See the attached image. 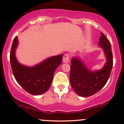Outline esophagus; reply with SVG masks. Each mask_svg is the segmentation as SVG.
Listing matches in <instances>:
<instances>
[{
	"label": "esophagus",
	"instance_id": "1",
	"mask_svg": "<svg viewBox=\"0 0 124 124\" xmlns=\"http://www.w3.org/2000/svg\"><path fill=\"white\" fill-rule=\"evenodd\" d=\"M70 62V56L69 54H65L63 57V63H68Z\"/></svg>",
	"mask_w": 124,
	"mask_h": 124
}]
</instances>
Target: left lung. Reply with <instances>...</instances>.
<instances>
[{
  "instance_id": "obj_1",
  "label": "left lung",
  "mask_w": 124,
  "mask_h": 124,
  "mask_svg": "<svg viewBox=\"0 0 124 124\" xmlns=\"http://www.w3.org/2000/svg\"><path fill=\"white\" fill-rule=\"evenodd\" d=\"M98 47L103 50L106 61L100 70H92L82 61L79 55L71 59L70 80L72 89L77 95L87 97L101 89L108 81L113 67V56L110 41L101 32Z\"/></svg>"
}]
</instances>
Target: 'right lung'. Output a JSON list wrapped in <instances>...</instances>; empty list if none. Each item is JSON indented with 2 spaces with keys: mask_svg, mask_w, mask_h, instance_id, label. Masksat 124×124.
I'll use <instances>...</instances> for the list:
<instances>
[{
  "mask_svg": "<svg viewBox=\"0 0 124 124\" xmlns=\"http://www.w3.org/2000/svg\"><path fill=\"white\" fill-rule=\"evenodd\" d=\"M18 37L14 39L10 53V62L17 83L33 95L43 94L50 87L56 68L61 64L63 54L52 56L35 65L27 66L18 62L16 56Z\"/></svg>",
  "mask_w": 124,
  "mask_h": 124,
  "instance_id": "right-lung-1",
  "label": "right lung"
}]
</instances>
